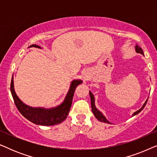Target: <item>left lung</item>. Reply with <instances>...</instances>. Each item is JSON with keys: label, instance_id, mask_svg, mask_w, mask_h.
Returning a JSON list of instances; mask_svg holds the SVG:
<instances>
[{"label": "left lung", "instance_id": "1", "mask_svg": "<svg viewBox=\"0 0 157 157\" xmlns=\"http://www.w3.org/2000/svg\"><path fill=\"white\" fill-rule=\"evenodd\" d=\"M136 51L137 53H141V54L144 55L143 50L140 48V47H139L138 46H136ZM89 94H90V97H91V110H92V112H93L94 116H95V117L98 120V121H101V122H105V123L110 124V122H109V121H108V120H107V119H106V118H105L104 116L103 115L102 113H101L99 111H98L97 109H96V106H95V104H94V103H95V99H94V95H93V94H92L91 91H89ZM147 101H148V99H147V101H146V102L144 103V104L143 106L141 107V108L140 109H139V110L136 111V112L134 113V114H133V116L136 115L137 113H139L141 110H142V109H143L144 108L145 106H146V104H147Z\"/></svg>", "mask_w": 157, "mask_h": 157}]
</instances>
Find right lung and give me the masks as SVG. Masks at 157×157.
<instances>
[{
    "label": "right lung",
    "mask_w": 157,
    "mask_h": 157,
    "mask_svg": "<svg viewBox=\"0 0 157 157\" xmlns=\"http://www.w3.org/2000/svg\"><path fill=\"white\" fill-rule=\"evenodd\" d=\"M40 48L36 44H33L29 46ZM82 83L81 80H74L71 82L69 91L68 92L67 96L64 101L60 106L56 108L46 109L43 108H32L31 106H27L19 99L18 96L16 95L14 90L13 85V77L11 78L10 83V92H11L14 103L20 111V113L32 123L42 126H53L56 124L61 123L66 119L69 112L72 104V100L74 97L75 89L77 86Z\"/></svg>",
    "instance_id": "add662e5"
}]
</instances>
